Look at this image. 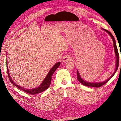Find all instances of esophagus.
Returning a JSON list of instances; mask_svg holds the SVG:
<instances>
[{
    "label": "esophagus",
    "mask_w": 121,
    "mask_h": 121,
    "mask_svg": "<svg viewBox=\"0 0 121 121\" xmlns=\"http://www.w3.org/2000/svg\"><path fill=\"white\" fill-rule=\"evenodd\" d=\"M72 60V57L69 56H66L63 58V61H68Z\"/></svg>",
    "instance_id": "34e87169"
}]
</instances>
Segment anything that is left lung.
Instances as JSON below:
<instances>
[{
	"label": "left lung",
	"mask_w": 121,
	"mask_h": 121,
	"mask_svg": "<svg viewBox=\"0 0 121 121\" xmlns=\"http://www.w3.org/2000/svg\"><path fill=\"white\" fill-rule=\"evenodd\" d=\"M104 31H105V32H107L108 33L109 35V36H111L112 39V41L113 43V47H114V50H115V55L116 56V69L114 73H113L112 74V75L109 77L108 79H107V80H105V81H103L101 82H88L85 80H84L82 78L81 76H80L79 72H78V69L77 70V79L78 81L81 83V84H82L83 85H85L86 86H88V87H99L102 86V85H104V84H105V83H107L109 80H110L113 76L115 75V74L116 73V71L118 69V67H119V52H118V48H117V47L116 45V40L113 37V35L110 32H109L107 30H105V29H102Z\"/></svg>",
	"instance_id": "8db88e82"
}]
</instances>
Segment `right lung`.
Masks as SVG:
<instances>
[{
	"mask_svg": "<svg viewBox=\"0 0 121 121\" xmlns=\"http://www.w3.org/2000/svg\"><path fill=\"white\" fill-rule=\"evenodd\" d=\"M60 64V62H58V63L55 64L53 66V67L50 69V71H49L48 74L47 75L45 78L44 79L43 81L42 82V83L40 84V85L38 87L35 88H33V89H26L24 87H22L17 85V84L14 83V82H13L12 81V78H11L10 77L8 65L6 66V68H7V71H8V75L9 76V81L11 82V83H12L13 85L17 87L19 89H20L21 90H22L23 91H25V92H27L29 94L34 95V94L42 92H43V91H44L45 90H46V89L48 88V87L51 84V81H52V76L53 74V73H54L55 71H56V69L58 67H59ZM7 65H8V64H7Z\"/></svg>",
	"mask_w": 121,
	"mask_h": 121,
	"instance_id": "obj_1",
	"label": "right lung"
}]
</instances>
